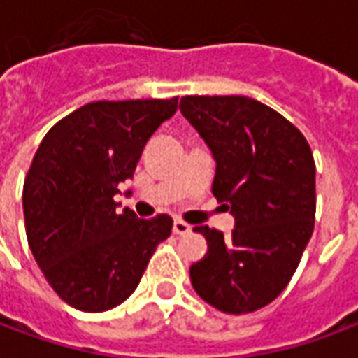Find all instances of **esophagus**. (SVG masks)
<instances>
[{"instance_id": "1", "label": "esophagus", "mask_w": 358, "mask_h": 358, "mask_svg": "<svg viewBox=\"0 0 358 358\" xmlns=\"http://www.w3.org/2000/svg\"><path fill=\"white\" fill-rule=\"evenodd\" d=\"M172 232L178 234V236H186V234L192 232V226L186 224V222H182V220H174V224H172Z\"/></svg>"}]
</instances>
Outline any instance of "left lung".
Listing matches in <instances>:
<instances>
[{
  "label": "left lung",
  "instance_id": "obj_1",
  "mask_svg": "<svg viewBox=\"0 0 358 358\" xmlns=\"http://www.w3.org/2000/svg\"><path fill=\"white\" fill-rule=\"evenodd\" d=\"M180 113L210 149L213 195L236 220L228 238L195 226L209 249L192 285L222 313H253L284 292L313 236L315 159L289 120L251 97L186 95Z\"/></svg>",
  "mask_w": 358,
  "mask_h": 358
}]
</instances>
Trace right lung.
<instances>
[{
  "label": "right lung",
  "instance_id": "obj_1",
  "mask_svg": "<svg viewBox=\"0 0 358 358\" xmlns=\"http://www.w3.org/2000/svg\"><path fill=\"white\" fill-rule=\"evenodd\" d=\"M178 97L95 101L59 120L36 151L22 187L28 245L61 299L103 313L134 293L172 218L118 210L149 138Z\"/></svg>",
  "mask_w": 358,
  "mask_h": 358
}]
</instances>
